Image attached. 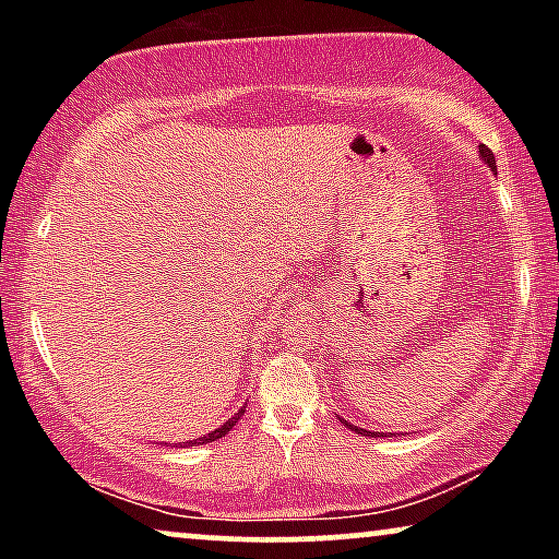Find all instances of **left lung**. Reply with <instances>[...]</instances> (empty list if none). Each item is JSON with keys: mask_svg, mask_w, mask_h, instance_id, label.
I'll list each match as a JSON object with an SVG mask.
<instances>
[{"mask_svg": "<svg viewBox=\"0 0 559 559\" xmlns=\"http://www.w3.org/2000/svg\"><path fill=\"white\" fill-rule=\"evenodd\" d=\"M478 155H480V159H484V165H488L491 167V170L496 173V159H493V152L488 150V147H484V144H480L478 147ZM343 425L348 427V430H354L356 435H366V438H373V435H377V438H386V432H371V430H364V427H356V425H350L348 419H343V417H338ZM389 435H394V432H389Z\"/></svg>", "mask_w": 559, "mask_h": 559, "instance_id": "8db88e82", "label": "left lung"}]
</instances>
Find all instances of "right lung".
I'll return each mask as SVG.
<instances>
[{"mask_svg": "<svg viewBox=\"0 0 559 559\" xmlns=\"http://www.w3.org/2000/svg\"><path fill=\"white\" fill-rule=\"evenodd\" d=\"M243 409H247V407H241L239 412H236L234 417H228L226 423L218 427V430H213V432H209V435H203V438H195V440H188V442H182V445H205V442H213V440L224 438V435H226L228 430H231V427H234L236 423H239L241 415H243ZM175 448H178V442H175Z\"/></svg>", "mask_w": 559, "mask_h": 559, "instance_id": "add662e5", "label": "right lung"}]
</instances>
